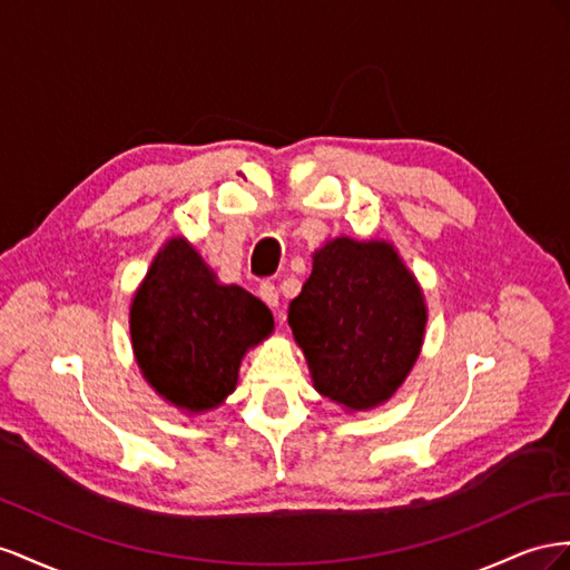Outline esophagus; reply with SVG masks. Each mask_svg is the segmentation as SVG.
Wrapping results in <instances>:
<instances>
[{
  "mask_svg": "<svg viewBox=\"0 0 570 570\" xmlns=\"http://www.w3.org/2000/svg\"><path fill=\"white\" fill-rule=\"evenodd\" d=\"M257 294H259V298H263L269 307L279 305V291H276V286H274L272 282H263V284H259Z\"/></svg>",
  "mask_w": 570,
  "mask_h": 570,
  "instance_id": "obj_1",
  "label": "esophagus"
}]
</instances>
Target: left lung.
<instances>
[{
	"label": "left lung",
	"instance_id": "8db88e82",
	"mask_svg": "<svg viewBox=\"0 0 570 570\" xmlns=\"http://www.w3.org/2000/svg\"><path fill=\"white\" fill-rule=\"evenodd\" d=\"M425 301L384 240L334 238L288 305L315 389L351 411L392 396L420 355Z\"/></svg>",
	"mask_w": 570,
	"mask_h": 570
}]
</instances>
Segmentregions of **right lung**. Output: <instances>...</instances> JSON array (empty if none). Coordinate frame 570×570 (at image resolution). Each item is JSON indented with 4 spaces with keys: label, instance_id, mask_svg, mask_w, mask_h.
<instances>
[{
    "label": "right lung",
    "instance_id": "add662e5",
    "mask_svg": "<svg viewBox=\"0 0 570 570\" xmlns=\"http://www.w3.org/2000/svg\"><path fill=\"white\" fill-rule=\"evenodd\" d=\"M274 327L269 307L222 286L184 238L159 250L131 305L136 361L159 396L193 413L236 389L240 357Z\"/></svg>",
    "mask_w": 570,
    "mask_h": 570
}]
</instances>
